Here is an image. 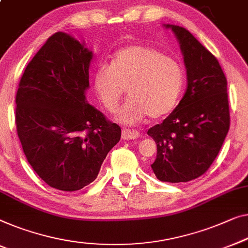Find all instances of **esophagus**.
<instances>
[{
    "label": "esophagus",
    "mask_w": 248,
    "mask_h": 248,
    "mask_svg": "<svg viewBox=\"0 0 248 248\" xmlns=\"http://www.w3.org/2000/svg\"><path fill=\"white\" fill-rule=\"evenodd\" d=\"M140 133L138 131L130 130V128H124L122 131V139L123 140H135L140 138Z\"/></svg>",
    "instance_id": "1"
}]
</instances>
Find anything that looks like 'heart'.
I'll use <instances>...</instances> for the list:
<instances>
[{
    "label": "heart",
    "instance_id": "heart-1",
    "mask_svg": "<svg viewBox=\"0 0 248 248\" xmlns=\"http://www.w3.org/2000/svg\"><path fill=\"white\" fill-rule=\"evenodd\" d=\"M185 85V70L177 59L148 46H130L115 53L110 66L100 64L94 87L104 107L117 108L127 88L130 98L118 109L116 120L138 124L150 115L160 118L174 109Z\"/></svg>",
    "mask_w": 248,
    "mask_h": 248
}]
</instances>
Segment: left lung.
I'll list each match as a JSON object with an SVG mask.
<instances>
[{
  "label": "left lung",
  "mask_w": 248,
  "mask_h": 248,
  "mask_svg": "<svg viewBox=\"0 0 248 248\" xmlns=\"http://www.w3.org/2000/svg\"><path fill=\"white\" fill-rule=\"evenodd\" d=\"M171 29L180 44L186 69V91L179 105L161 124L148 131L156 143L151 164L161 181L186 182L213 164L229 130L227 79L216 57L186 30Z\"/></svg>",
  "instance_id": "1"
}]
</instances>
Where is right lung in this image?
Masks as SVG:
<instances>
[{
    "label": "right lung",
    "instance_id": "1",
    "mask_svg": "<svg viewBox=\"0 0 248 248\" xmlns=\"http://www.w3.org/2000/svg\"><path fill=\"white\" fill-rule=\"evenodd\" d=\"M93 52L57 32L21 77L16 124L28 162L46 185L76 191L92 184L121 127L87 103Z\"/></svg>",
    "mask_w": 248,
    "mask_h": 248
}]
</instances>
